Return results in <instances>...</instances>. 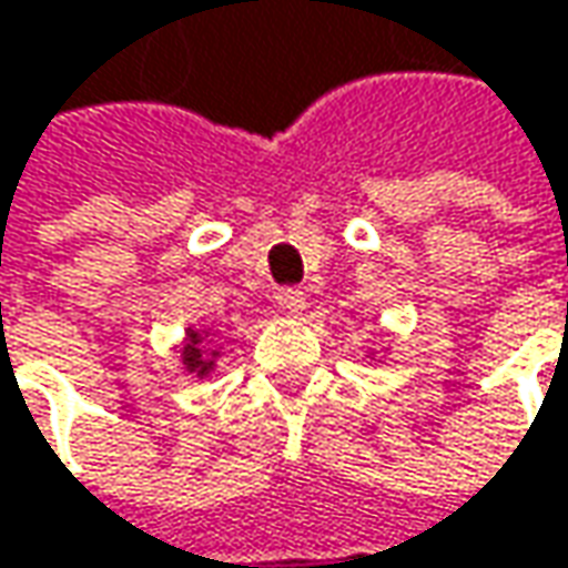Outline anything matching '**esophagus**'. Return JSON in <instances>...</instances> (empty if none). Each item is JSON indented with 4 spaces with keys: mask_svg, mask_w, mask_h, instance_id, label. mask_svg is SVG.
<instances>
[{
    "mask_svg": "<svg viewBox=\"0 0 568 568\" xmlns=\"http://www.w3.org/2000/svg\"><path fill=\"white\" fill-rule=\"evenodd\" d=\"M274 304H277L281 313H287V316H301L306 310V297L304 291H297V287H281L274 294Z\"/></svg>",
    "mask_w": 568,
    "mask_h": 568,
    "instance_id": "1",
    "label": "esophagus"
}]
</instances>
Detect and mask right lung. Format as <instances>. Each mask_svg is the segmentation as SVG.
Instances as JSON below:
<instances>
[{"instance_id": "right-lung-1", "label": "right lung", "mask_w": 568, "mask_h": 568, "mask_svg": "<svg viewBox=\"0 0 568 568\" xmlns=\"http://www.w3.org/2000/svg\"><path fill=\"white\" fill-rule=\"evenodd\" d=\"M216 358H220V348L210 339L206 329H186V339L181 345V362L193 378H206L216 368Z\"/></svg>"}]
</instances>
